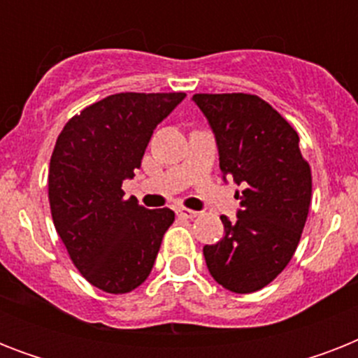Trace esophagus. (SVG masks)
<instances>
[{"mask_svg": "<svg viewBox=\"0 0 358 358\" xmlns=\"http://www.w3.org/2000/svg\"><path fill=\"white\" fill-rule=\"evenodd\" d=\"M176 215H178V217H184V219H195L196 215H199V212H195V210H189V208H178V210H176Z\"/></svg>", "mask_w": 358, "mask_h": 358, "instance_id": "obj_1", "label": "esophagus"}]
</instances>
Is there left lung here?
I'll use <instances>...</instances> for the list:
<instances>
[{
    "label": "left lung",
    "mask_w": 358,
    "mask_h": 358,
    "mask_svg": "<svg viewBox=\"0 0 358 358\" xmlns=\"http://www.w3.org/2000/svg\"><path fill=\"white\" fill-rule=\"evenodd\" d=\"M212 124L224 178L241 185L238 221L221 217L224 236L204 247L206 266L223 288L252 294L292 260L312 199L310 165L299 135L256 94H193Z\"/></svg>",
    "instance_id": "8db88e82"
}]
</instances>
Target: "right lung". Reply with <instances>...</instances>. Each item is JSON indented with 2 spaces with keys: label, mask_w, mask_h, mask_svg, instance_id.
Wrapping results in <instances>:
<instances>
[{
  "label": "right lung",
  "mask_w": 358,
  "mask_h": 358,
  "mask_svg": "<svg viewBox=\"0 0 358 358\" xmlns=\"http://www.w3.org/2000/svg\"><path fill=\"white\" fill-rule=\"evenodd\" d=\"M185 92H119L64 124L48 173V199L59 238L83 277L108 294L145 282L174 223L169 208L146 210L124 199L152 131Z\"/></svg>",
  "instance_id": "right-lung-1"
}]
</instances>
